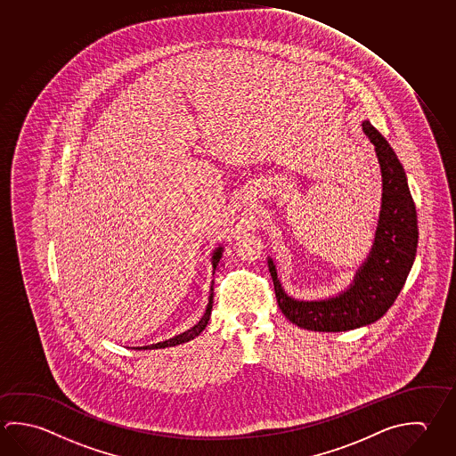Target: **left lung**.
<instances>
[{
    "label": "left lung",
    "instance_id": "obj_1",
    "mask_svg": "<svg viewBox=\"0 0 456 456\" xmlns=\"http://www.w3.org/2000/svg\"><path fill=\"white\" fill-rule=\"evenodd\" d=\"M362 128L375 145L383 176V199L375 243L355 272L351 287L328 299L297 301L280 285L275 264L269 257V272L283 315L312 331H347L381 319L397 299L415 261L418 219L403 167L370 121H363Z\"/></svg>",
    "mask_w": 456,
    "mask_h": 456
}]
</instances>
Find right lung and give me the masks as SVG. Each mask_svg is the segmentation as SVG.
<instances>
[{
	"instance_id": "obj_1",
	"label": "right lung",
	"mask_w": 456,
	"mask_h": 456,
	"mask_svg": "<svg viewBox=\"0 0 456 456\" xmlns=\"http://www.w3.org/2000/svg\"><path fill=\"white\" fill-rule=\"evenodd\" d=\"M221 256H223V247L216 248L215 249V253H213V257H211V263H213V269L216 271V265L219 264V259H221ZM211 309H213V285H211V289H209V301L208 305H207V311L203 314V317H201L200 322L197 323V325H193L191 330H187L184 333H181V335L173 336V338H169L167 341H161V343L151 344V346H144V347H134V349H165V347H173V346H177V344L187 343V341H191L193 339L195 336L200 335L201 331L207 328L208 325L209 317H211Z\"/></svg>"
}]
</instances>
